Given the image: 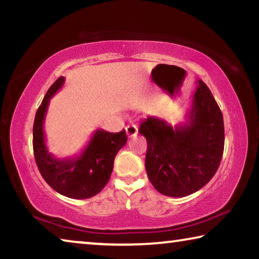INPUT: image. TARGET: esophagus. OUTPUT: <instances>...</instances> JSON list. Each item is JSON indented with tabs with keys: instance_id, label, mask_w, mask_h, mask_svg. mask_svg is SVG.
I'll return each mask as SVG.
<instances>
[{
	"instance_id": "1",
	"label": "esophagus",
	"mask_w": 259,
	"mask_h": 259,
	"mask_svg": "<svg viewBox=\"0 0 259 259\" xmlns=\"http://www.w3.org/2000/svg\"><path fill=\"white\" fill-rule=\"evenodd\" d=\"M125 131H126V135H128V137H135V136L138 134L137 125H135V124L126 125Z\"/></svg>"
}]
</instances>
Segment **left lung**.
<instances>
[{
  "mask_svg": "<svg viewBox=\"0 0 259 259\" xmlns=\"http://www.w3.org/2000/svg\"><path fill=\"white\" fill-rule=\"evenodd\" d=\"M147 140L145 168L157 192L183 198L199 191L216 174L224 152L221 108L203 81H196L187 122L172 126L155 116L142 122Z\"/></svg>",
  "mask_w": 259,
  "mask_h": 259,
  "instance_id": "left-lung-1",
  "label": "left lung"
}]
</instances>
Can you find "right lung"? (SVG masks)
I'll return each mask as SVG.
<instances>
[{
    "label": "right lung",
    "instance_id": "1",
    "mask_svg": "<svg viewBox=\"0 0 259 259\" xmlns=\"http://www.w3.org/2000/svg\"><path fill=\"white\" fill-rule=\"evenodd\" d=\"M65 77L60 76L43 98L33 125V150L37 168L45 181L59 194L71 199H89L103 190L113 171L114 159L125 145V130L108 133L95 131L89 144L80 155L57 159L46 146L43 124L50 99L61 89Z\"/></svg>",
    "mask_w": 259,
    "mask_h": 259
}]
</instances>
